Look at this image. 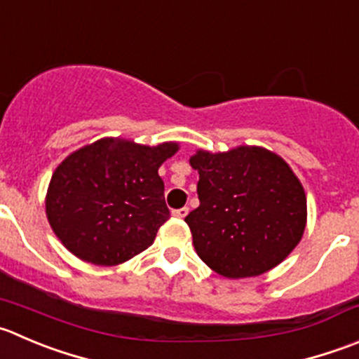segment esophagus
Here are the masks:
<instances>
[{
    "label": "esophagus",
    "instance_id": "obj_1",
    "mask_svg": "<svg viewBox=\"0 0 359 359\" xmlns=\"http://www.w3.org/2000/svg\"><path fill=\"white\" fill-rule=\"evenodd\" d=\"M172 214L175 215V217H179V219H184V217H186L187 214H189V208H187V207H182V208H175V210H173Z\"/></svg>",
    "mask_w": 359,
    "mask_h": 359
}]
</instances>
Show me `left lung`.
Listing matches in <instances>:
<instances>
[{"instance_id": "1", "label": "left lung", "mask_w": 359, "mask_h": 359, "mask_svg": "<svg viewBox=\"0 0 359 359\" xmlns=\"http://www.w3.org/2000/svg\"><path fill=\"white\" fill-rule=\"evenodd\" d=\"M200 207L189 212L198 256L228 279L256 277L277 266L300 242L307 198L284 159L261 147L226 154L198 151Z\"/></svg>"}]
</instances>
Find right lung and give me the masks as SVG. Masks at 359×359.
<instances>
[{
    "mask_svg": "<svg viewBox=\"0 0 359 359\" xmlns=\"http://www.w3.org/2000/svg\"><path fill=\"white\" fill-rule=\"evenodd\" d=\"M177 144L158 147L103 138L73 152L48 186L47 217L62 245L95 264H119L152 245L168 221L158 175Z\"/></svg>",
    "mask_w": 359,
    "mask_h": 359,
    "instance_id": "obj_1",
    "label": "right lung"
}]
</instances>
